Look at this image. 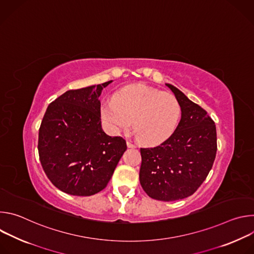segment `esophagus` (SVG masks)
Returning a JSON list of instances; mask_svg holds the SVG:
<instances>
[{
	"label": "esophagus",
	"mask_w": 254,
	"mask_h": 254,
	"mask_svg": "<svg viewBox=\"0 0 254 254\" xmlns=\"http://www.w3.org/2000/svg\"><path fill=\"white\" fill-rule=\"evenodd\" d=\"M127 147H128V148H130V149H134V148H136L135 144H133V143H132V142H130L129 140H127Z\"/></svg>",
	"instance_id": "1"
}]
</instances>
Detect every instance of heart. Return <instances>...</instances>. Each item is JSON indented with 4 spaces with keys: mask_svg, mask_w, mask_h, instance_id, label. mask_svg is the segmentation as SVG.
Segmentation results:
<instances>
[{
    "mask_svg": "<svg viewBox=\"0 0 254 254\" xmlns=\"http://www.w3.org/2000/svg\"><path fill=\"white\" fill-rule=\"evenodd\" d=\"M103 123L114 132L127 130L133 122L136 137L148 146L170 138L180 122L181 106L171 93L134 84L119 90L100 108Z\"/></svg>",
    "mask_w": 254,
    "mask_h": 254,
    "instance_id": "1",
    "label": "heart"
}]
</instances>
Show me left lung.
Returning <instances> with one entry per match:
<instances>
[{"instance_id":"obj_1","label":"left lung","mask_w":254,"mask_h":254,"mask_svg":"<svg viewBox=\"0 0 254 254\" xmlns=\"http://www.w3.org/2000/svg\"><path fill=\"white\" fill-rule=\"evenodd\" d=\"M178 99L182 118L173 135L154 148H140L139 182L151 198L177 201L193 195L212 169L217 152L213 120L182 91L166 84Z\"/></svg>"}]
</instances>
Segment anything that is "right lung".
Here are the masks:
<instances>
[{
	"mask_svg": "<svg viewBox=\"0 0 254 254\" xmlns=\"http://www.w3.org/2000/svg\"><path fill=\"white\" fill-rule=\"evenodd\" d=\"M111 82L68 90L47 107L39 159L51 183L66 194L91 196L103 190L127 150L126 139L101 127L99 96Z\"/></svg>",
	"mask_w": 254,
	"mask_h": 254,
	"instance_id": "1",
	"label": "right lung"
}]
</instances>
